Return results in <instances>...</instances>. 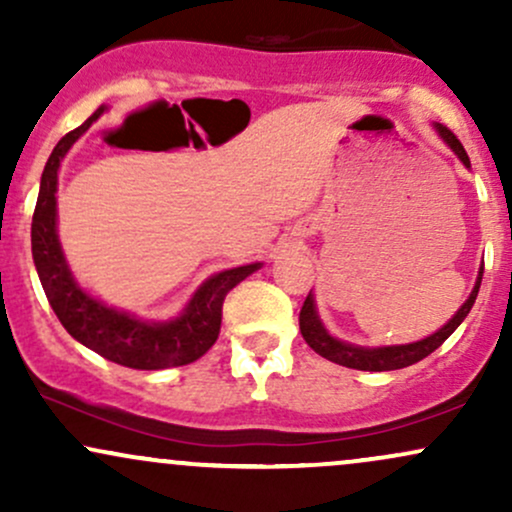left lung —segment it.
Instances as JSON below:
<instances>
[{"label":"left lung","instance_id":"8db88e82","mask_svg":"<svg viewBox=\"0 0 512 512\" xmlns=\"http://www.w3.org/2000/svg\"><path fill=\"white\" fill-rule=\"evenodd\" d=\"M436 129H438L440 137H443V142L448 144L450 149L457 154V158H460L464 166L469 168V156H467V151H464V146L460 144V139H457L448 127L436 125ZM481 274H484V267L479 269L477 284H474L469 298L462 303V308L452 315V320H448V325H443L438 332H433L431 337L421 339V342H414V344L378 346V349H368V346L339 342V339H334L332 334L322 327L320 317H317V310H315L313 293H308V298H305V303L301 308V317H298V325H301V334H303L305 342H308L310 349H313L315 354H320L322 358H327V361L339 363V366L356 368V370H373V373H380V370L407 368V366H411V363H419L421 358L433 354V351H436L438 346L443 344L445 339H448L450 334L462 325V320L469 315L474 301H477V293L481 286Z\"/></svg>","mask_w":512,"mask_h":512}]
</instances>
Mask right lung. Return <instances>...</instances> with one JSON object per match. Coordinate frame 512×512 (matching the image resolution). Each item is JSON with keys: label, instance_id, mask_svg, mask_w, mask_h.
<instances>
[{"label": "right lung", "instance_id": "obj_1", "mask_svg": "<svg viewBox=\"0 0 512 512\" xmlns=\"http://www.w3.org/2000/svg\"><path fill=\"white\" fill-rule=\"evenodd\" d=\"M103 110L105 105L88 117L84 125L64 134L45 163L31 223L35 269H38L40 284H43L52 310L76 342L127 368L161 370L187 366L207 354L219 339L221 308L226 293L238 286L245 276L257 272L262 264H245V267L226 269V272L209 276L187 303V308L182 310V315L168 322L137 320L125 310L108 308L88 296L86 291H81V286L69 272L60 238H57V170L72 144L103 115Z\"/></svg>", "mask_w": 512, "mask_h": 512}]
</instances>
